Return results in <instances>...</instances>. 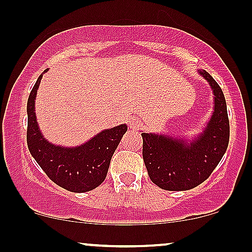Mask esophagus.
<instances>
[{
	"label": "esophagus",
	"instance_id": "esophagus-1",
	"mask_svg": "<svg viewBox=\"0 0 252 252\" xmlns=\"http://www.w3.org/2000/svg\"><path fill=\"white\" fill-rule=\"evenodd\" d=\"M129 126H131L132 128H139V127L142 126V123H140V120H138V119H132V120L129 121Z\"/></svg>",
	"mask_w": 252,
	"mask_h": 252
}]
</instances>
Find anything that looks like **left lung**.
<instances>
[{
	"mask_svg": "<svg viewBox=\"0 0 252 252\" xmlns=\"http://www.w3.org/2000/svg\"><path fill=\"white\" fill-rule=\"evenodd\" d=\"M201 74L212 85L215 112L205 131L191 145L158 134L142 133L143 159L151 181L168 191H185L207 180L228 147L229 120L220 85L208 72Z\"/></svg>",
	"mask_w": 252,
	"mask_h": 252,
	"instance_id": "left-lung-1",
	"label": "left lung"
}]
</instances>
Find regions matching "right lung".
I'll return each mask as SVG.
<instances>
[{"label": "right lung", "instance_id": "1", "mask_svg": "<svg viewBox=\"0 0 252 252\" xmlns=\"http://www.w3.org/2000/svg\"><path fill=\"white\" fill-rule=\"evenodd\" d=\"M42 75L32 88L28 101L26 139L30 153L56 185L71 192L94 190L107 177L110 159L127 131V126L120 125L101 132L78 148L66 149L50 144L39 132L34 114V98Z\"/></svg>", "mask_w": 252, "mask_h": 252}]
</instances>
